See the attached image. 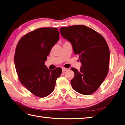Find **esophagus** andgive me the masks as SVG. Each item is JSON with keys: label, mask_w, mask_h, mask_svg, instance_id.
<instances>
[{"label": "esophagus", "mask_w": 125, "mask_h": 125, "mask_svg": "<svg viewBox=\"0 0 125 125\" xmlns=\"http://www.w3.org/2000/svg\"><path fill=\"white\" fill-rule=\"evenodd\" d=\"M68 68H62V72H65V71H67V70H68Z\"/></svg>", "instance_id": "esophagus-1"}]
</instances>
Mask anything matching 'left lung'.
Here are the masks:
<instances>
[{"label": "left lung", "instance_id": "1", "mask_svg": "<svg viewBox=\"0 0 125 125\" xmlns=\"http://www.w3.org/2000/svg\"><path fill=\"white\" fill-rule=\"evenodd\" d=\"M63 37L69 41L75 55H79L82 66L72 69L75 76L71 84L76 92L89 95L99 88L109 70L108 45L101 35L85 25L61 28Z\"/></svg>", "mask_w": 125, "mask_h": 125}]
</instances>
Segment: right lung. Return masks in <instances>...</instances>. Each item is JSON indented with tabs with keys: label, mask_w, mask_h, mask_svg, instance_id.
I'll list each match as a JSON object with an SVG mask.
<instances>
[{
	"label": "right lung",
	"mask_w": 125,
	"mask_h": 125,
	"mask_svg": "<svg viewBox=\"0 0 125 125\" xmlns=\"http://www.w3.org/2000/svg\"><path fill=\"white\" fill-rule=\"evenodd\" d=\"M59 35L57 28H39L22 37L17 45L14 60L19 80L36 96L50 95L62 73L61 68L50 70L45 65Z\"/></svg>",
	"instance_id": "obj_1"
}]
</instances>
